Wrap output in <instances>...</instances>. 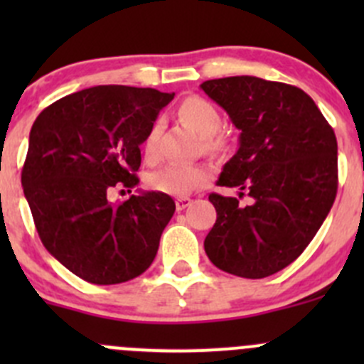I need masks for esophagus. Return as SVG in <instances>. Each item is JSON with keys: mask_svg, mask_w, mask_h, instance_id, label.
<instances>
[{"mask_svg": "<svg viewBox=\"0 0 364 364\" xmlns=\"http://www.w3.org/2000/svg\"><path fill=\"white\" fill-rule=\"evenodd\" d=\"M190 204H192V199H190V197H179V199H176V209H178V211H183V209L188 208Z\"/></svg>", "mask_w": 364, "mask_h": 364, "instance_id": "esophagus-1", "label": "esophagus"}]
</instances>
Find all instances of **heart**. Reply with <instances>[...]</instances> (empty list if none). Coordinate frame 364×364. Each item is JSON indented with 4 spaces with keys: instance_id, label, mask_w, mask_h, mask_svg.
<instances>
[{
    "instance_id": "1",
    "label": "heart",
    "mask_w": 364,
    "mask_h": 364,
    "mask_svg": "<svg viewBox=\"0 0 364 364\" xmlns=\"http://www.w3.org/2000/svg\"><path fill=\"white\" fill-rule=\"evenodd\" d=\"M178 116L190 130L196 132L200 139L209 138L208 144L211 148H220L222 142L213 141L222 127V114L218 109L203 97H188L179 104ZM156 137H159V124L151 128L142 142V153L148 161H153L156 153ZM208 176L199 167H179V165H167L148 176V186L155 192L165 196H186L193 190L204 185Z\"/></svg>"
}]
</instances>
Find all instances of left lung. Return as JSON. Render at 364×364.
Wrapping results in <instances>:
<instances>
[{"instance_id":"left-lung-1","label":"left lung","mask_w":364,"mask_h":364,"mask_svg":"<svg viewBox=\"0 0 364 364\" xmlns=\"http://www.w3.org/2000/svg\"><path fill=\"white\" fill-rule=\"evenodd\" d=\"M229 114L240 148L216 185L252 197L211 193L216 222L204 250L218 269L266 278L294 262L310 245L335 203L338 146L333 128L299 87L252 75L200 84Z\"/></svg>"}]
</instances>
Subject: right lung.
I'll return each instance as SVG.
<instances>
[{
    "label": "right lung",
    "mask_w": 364,
    "mask_h": 364,
    "mask_svg": "<svg viewBox=\"0 0 364 364\" xmlns=\"http://www.w3.org/2000/svg\"><path fill=\"white\" fill-rule=\"evenodd\" d=\"M172 98L151 87L95 86L60 98L33 123L21 181L36 232L90 284L132 280L159 252L172 197L141 192L112 204L107 193L137 185L141 144Z\"/></svg>",
    "instance_id": "add662e5"
}]
</instances>
